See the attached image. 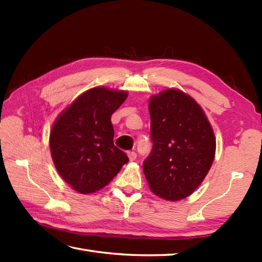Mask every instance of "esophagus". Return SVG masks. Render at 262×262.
<instances>
[{
  "instance_id": "1",
  "label": "esophagus",
  "mask_w": 262,
  "mask_h": 262,
  "mask_svg": "<svg viewBox=\"0 0 262 262\" xmlns=\"http://www.w3.org/2000/svg\"><path fill=\"white\" fill-rule=\"evenodd\" d=\"M127 155H128V159H129V161H135V159L137 157V154L135 152H133V151L132 152H128Z\"/></svg>"
}]
</instances>
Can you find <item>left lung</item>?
Wrapping results in <instances>:
<instances>
[{"label": "left lung", "instance_id": "left-lung-1", "mask_svg": "<svg viewBox=\"0 0 262 262\" xmlns=\"http://www.w3.org/2000/svg\"><path fill=\"white\" fill-rule=\"evenodd\" d=\"M148 110L153 147L144 174L152 192L177 202L196 190L213 164V128L202 107L177 89L152 96Z\"/></svg>", "mask_w": 262, "mask_h": 262}]
</instances>
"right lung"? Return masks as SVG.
<instances>
[{"instance_id": "right-lung-1", "label": "right lung", "mask_w": 262, "mask_h": 262, "mask_svg": "<svg viewBox=\"0 0 262 262\" xmlns=\"http://www.w3.org/2000/svg\"><path fill=\"white\" fill-rule=\"evenodd\" d=\"M126 91L92 88L77 97L52 127L49 147L59 176L86 194L105 187L128 161L114 144L111 115L124 103Z\"/></svg>"}]
</instances>
